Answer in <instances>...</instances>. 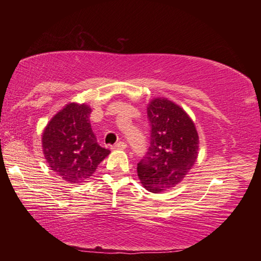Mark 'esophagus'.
Masks as SVG:
<instances>
[{
  "label": "esophagus",
  "instance_id": "34e87169",
  "mask_svg": "<svg viewBox=\"0 0 261 261\" xmlns=\"http://www.w3.org/2000/svg\"><path fill=\"white\" fill-rule=\"evenodd\" d=\"M126 148V144L124 141H118L113 146V149H125Z\"/></svg>",
  "mask_w": 261,
  "mask_h": 261
}]
</instances>
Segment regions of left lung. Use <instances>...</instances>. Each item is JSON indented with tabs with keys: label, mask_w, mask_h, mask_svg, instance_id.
Masks as SVG:
<instances>
[{
	"label": "left lung",
	"mask_w": 261,
	"mask_h": 261,
	"mask_svg": "<svg viewBox=\"0 0 261 261\" xmlns=\"http://www.w3.org/2000/svg\"><path fill=\"white\" fill-rule=\"evenodd\" d=\"M151 125L148 151L137 165L140 183L159 193L183 180L199 151V137L193 121L173 101L158 98L147 107Z\"/></svg>",
	"instance_id": "obj_1"
}]
</instances>
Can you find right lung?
<instances>
[{
  "label": "right lung",
  "mask_w": 261,
  "mask_h": 261,
  "mask_svg": "<svg viewBox=\"0 0 261 261\" xmlns=\"http://www.w3.org/2000/svg\"><path fill=\"white\" fill-rule=\"evenodd\" d=\"M91 108L71 102L51 118L42 134V149L50 170L69 183L90 178L110 153L96 141Z\"/></svg>",
  "instance_id": "obj_1"
}]
</instances>
